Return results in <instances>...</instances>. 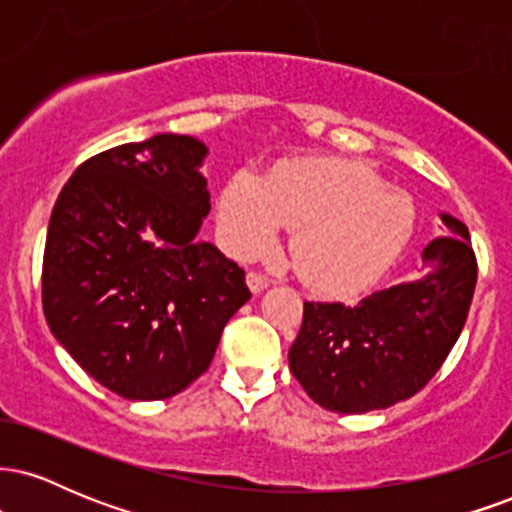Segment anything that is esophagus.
<instances>
[{"mask_svg": "<svg viewBox=\"0 0 512 512\" xmlns=\"http://www.w3.org/2000/svg\"><path fill=\"white\" fill-rule=\"evenodd\" d=\"M248 286L252 293H260L269 286V279L260 272H248Z\"/></svg>", "mask_w": 512, "mask_h": 512, "instance_id": "1", "label": "esophagus"}]
</instances>
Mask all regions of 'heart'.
Instances as JSON below:
<instances>
[{
	"instance_id": "b5f03b06",
	"label": "heart",
	"mask_w": 512,
	"mask_h": 512,
	"mask_svg": "<svg viewBox=\"0 0 512 512\" xmlns=\"http://www.w3.org/2000/svg\"><path fill=\"white\" fill-rule=\"evenodd\" d=\"M411 199L370 166L351 161H289L267 180L236 173L219 197L228 250L257 257L293 228L296 274L327 296H351L387 272L414 233Z\"/></svg>"
}]
</instances>
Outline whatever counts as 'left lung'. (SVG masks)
<instances>
[{"mask_svg":"<svg viewBox=\"0 0 512 512\" xmlns=\"http://www.w3.org/2000/svg\"><path fill=\"white\" fill-rule=\"evenodd\" d=\"M455 236L424 250L431 272L375 291L356 305L305 301L289 368L308 397L337 414L387 409L428 385L460 337L477 286L469 231L443 214Z\"/></svg>","mask_w":512,"mask_h":512,"instance_id":"1","label":"left lung"}]
</instances>
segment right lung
<instances>
[{"label":"right lung","mask_w":512,"mask_h":512,"mask_svg":"<svg viewBox=\"0 0 512 512\" xmlns=\"http://www.w3.org/2000/svg\"><path fill=\"white\" fill-rule=\"evenodd\" d=\"M207 146L156 134L91 156L52 209L43 313L81 368L125 399H168L209 368L250 298L245 272L197 243Z\"/></svg>","instance_id":"right-lung-1"}]
</instances>
